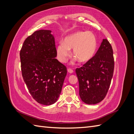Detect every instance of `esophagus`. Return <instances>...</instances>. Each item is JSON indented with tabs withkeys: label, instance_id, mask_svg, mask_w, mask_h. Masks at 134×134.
<instances>
[{
	"label": "esophagus",
	"instance_id": "34e87169",
	"mask_svg": "<svg viewBox=\"0 0 134 134\" xmlns=\"http://www.w3.org/2000/svg\"><path fill=\"white\" fill-rule=\"evenodd\" d=\"M67 71H68V72L70 74H72L74 72V71L72 69H71V68H68Z\"/></svg>",
	"mask_w": 134,
	"mask_h": 134
}]
</instances>
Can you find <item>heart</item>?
<instances>
[{
  "label": "heart",
  "mask_w": 134,
  "mask_h": 134,
  "mask_svg": "<svg viewBox=\"0 0 134 134\" xmlns=\"http://www.w3.org/2000/svg\"><path fill=\"white\" fill-rule=\"evenodd\" d=\"M96 48L97 40L94 34L79 31L65 37L63 43L57 46V52L59 60L63 63L70 55V49H73V57L80 63H85L93 58Z\"/></svg>",
  "instance_id": "b5f03b06"
}]
</instances>
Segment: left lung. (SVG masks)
Listing matches in <instances>:
<instances>
[{
	"label": "left lung",
	"mask_w": 134,
	"mask_h": 134,
	"mask_svg": "<svg viewBox=\"0 0 134 134\" xmlns=\"http://www.w3.org/2000/svg\"><path fill=\"white\" fill-rule=\"evenodd\" d=\"M114 68L113 48L106 39H103L94 57L75 70L82 102L87 104H95L105 98L113 76Z\"/></svg>",
	"instance_id": "obj_1"
}]
</instances>
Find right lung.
<instances>
[{
    "instance_id": "right-lung-1",
    "label": "right lung",
    "mask_w": 134,
    "mask_h": 134,
    "mask_svg": "<svg viewBox=\"0 0 134 134\" xmlns=\"http://www.w3.org/2000/svg\"><path fill=\"white\" fill-rule=\"evenodd\" d=\"M51 30H40L25 40L20 52L21 73L32 98L43 105L58 100L67 75L57 56Z\"/></svg>"
}]
</instances>
